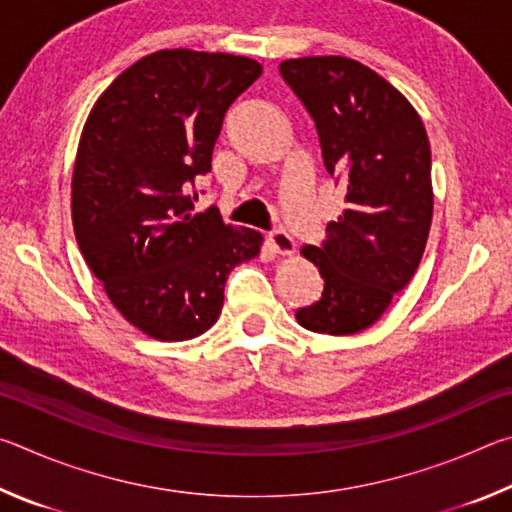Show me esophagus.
Returning <instances> with one entry per match:
<instances>
[{
  "label": "esophagus",
  "mask_w": 512,
  "mask_h": 512,
  "mask_svg": "<svg viewBox=\"0 0 512 512\" xmlns=\"http://www.w3.org/2000/svg\"><path fill=\"white\" fill-rule=\"evenodd\" d=\"M268 244H271L275 253L280 255H291L293 250H296V241H293L287 230H273L271 235H268Z\"/></svg>",
  "instance_id": "1"
}]
</instances>
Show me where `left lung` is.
Listing matches in <instances>:
<instances>
[{"label":"left lung","instance_id":"obj_1","mask_svg":"<svg viewBox=\"0 0 512 512\" xmlns=\"http://www.w3.org/2000/svg\"><path fill=\"white\" fill-rule=\"evenodd\" d=\"M280 74L314 119L327 173L348 185L323 244L302 248L323 293L296 318L309 332L357 334L409 284L427 246L429 137L411 103L357 60L293 58Z\"/></svg>","mask_w":512,"mask_h":512}]
</instances>
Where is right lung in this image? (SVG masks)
<instances>
[{
	"label": "right lung",
	"mask_w": 512,
	"mask_h": 512,
	"mask_svg": "<svg viewBox=\"0 0 512 512\" xmlns=\"http://www.w3.org/2000/svg\"><path fill=\"white\" fill-rule=\"evenodd\" d=\"M262 65L230 54L162 49L121 72L85 121L72 221L85 262L128 323L160 341L210 329L232 268L262 235L192 214L223 117Z\"/></svg>",
	"instance_id": "1"
}]
</instances>
